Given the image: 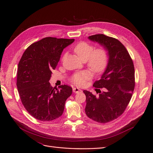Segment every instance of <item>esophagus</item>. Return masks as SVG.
Wrapping results in <instances>:
<instances>
[{
    "label": "esophagus",
    "mask_w": 153,
    "mask_h": 153,
    "mask_svg": "<svg viewBox=\"0 0 153 153\" xmlns=\"http://www.w3.org/2000/svg\"><path fill=\"white\" fill-rule=\"evenodd\" d=\"M73 91L75 93H80L82 91V90L78 88H76V87H74V88H73Z\"/></svg>",
    "instance_id": "esophagus-1"
}]
</instances>
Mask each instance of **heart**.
Returning <instances> with one entry per match:
<instances>
[{"mask_svg":"<svg viewBox=\"0 0 153 153\" xmlns=\"http://www.w3.org/2000/svg\"><path fill=\"white\" fill-rule=\"evenodd\" d=\"M73 51L82 61H86L87 65L94 73L103 71L108 64V54L104 48L94 49L90 43L81 42L74 47ZM91 77L92 74L90 71L84 70L73 75L71 80L75 84L83 86Z\"/></svg>","mask_w":153,"mask_h":153,"instance_id":"heart-1","label":"heart"}]
</instances>
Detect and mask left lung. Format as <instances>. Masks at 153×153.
Instances as JSON below:
<instances>
[{"label": "left lung", "instance_id": "8db88e82", "mask_svg": "<svg viewBox=\"0 0 153 153\" xmlns=\"http://www.w3.org/2000/svg\"><path fill=\"white\" fill-rule=\"evenodd\" d=\"M88 39L107 51L108 62L100 79L93 84L98 88L99 96L83 90L86 102L85 111L92 120L106 123L120 116L131 99L135 85L134 67L126 49L117 39L102 34Z\"/></svg>", "mask_w": 153, "mask_h": 153}]
</instances>
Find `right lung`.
<instances>
[{"label": "right lung", "instance_id": "1", "mask_svg": "<svg viewBox=\"0 0 153 153\" xmlns=\"http://www.w3.org/2000/svg\"><path fill=\"white\" fill-rule=\"evenodd\" d=\"M74 39L45 37L29 46L22 56L17 74V90L23 105L34 118L51 121L63 114L65 101L72 94L67 85L59 90L50 85L51 70L57 67L64 48Z\"/></svg>", "mask_w": 153, "mask_h": 153}]
</instances>
